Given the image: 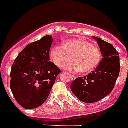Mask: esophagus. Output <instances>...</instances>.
<instances>
[{
  "label": "esophagus",
  "instance_id": "obj_1",
  "mask_svg": "<svg viewBox=\"0 0 128 128\" xmlns=\"http://www.w3.org/2000/svg\"><path fill=\"white\" fill-rule=\"evenodd\" d=\"M70 78L71 80H75L76 78V77L74 76H72V75H70Z\"/></svg>",
  "mask_w": 128,
  "mask_h": 128
}]
</instances>
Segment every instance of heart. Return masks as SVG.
<instances>
[{
  "mask_svg": "<svg viewBox=\"0 0 128 128\" xmlns=\"http://www.w3.org/2000/svg\"><path fill=\"white\" fill-rule=\"evenodd\" d=\"M50 57L58 67H61L69 58L71 60L64 64V69L88 74L98 66L101 60L102 54L92 42L84 38H77L66 40L62 46L51 48Z\"/></svg>",
  "mask_w": 128,
  "mask_h": 128,
  "instance_id": "heart-1",
  "label": "heart"
}]
</instances>
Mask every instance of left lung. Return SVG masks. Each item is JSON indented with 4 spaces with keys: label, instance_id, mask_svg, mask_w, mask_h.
<instances>
[{
    "label": "left lung",
    "instance_id": "1",
    "mask_svg": "<svg viewBox=\"0 0 128 128\" xmlns=\"http://www.w3.org/2000/svg\"><path fill=\"white\" fill-rule=\"evenodd\" d=\"M96 40L102 59L95 70L86 77H79L70 85L75 96L85 103H94L107 96L113 89L120 70L118 52L110 43L97 37Z\"/></svg>",
    "mask_w": 128,
    "mask_h": 128
}]
</instances>
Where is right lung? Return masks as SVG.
<instances>
[{
  "instance_id": "add662e5",
  "label": "right lung",
  "mask_w": 128,
  "mask_h": 128,
  "mask_svg": "<svg viewBox=\"0 0 128 128\" xmlns=\"http://www.w3.org/2000/svg\"><path fill=\"white\" fill-rule=\"evenodd\" d=\"M52 38L46 35L27 45L12 66L10 88L15 100L26 109L37 108L50 95L60 69L50 61Z\"/></svg>"
}]
</instances>
